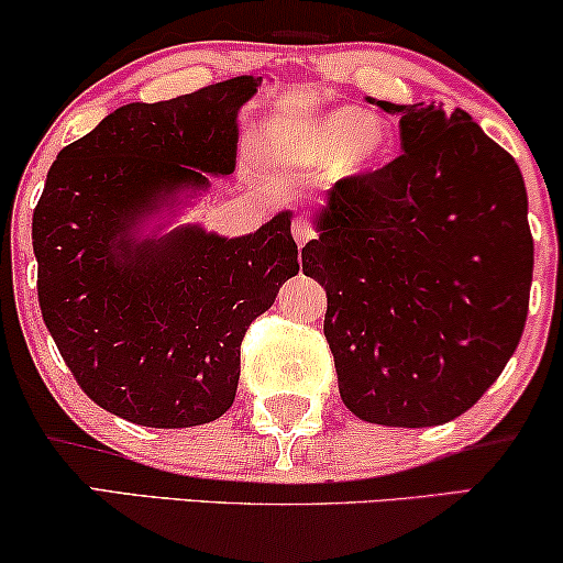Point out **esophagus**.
I'll list each match as a JSON object with an SVG mask.
<instances>
[{
    "label": "esophagus",
    "instance_id": "esophagus-1",
    "mask_svg": "<svg viewBox=\"0 0 563 563\" xmlns=\"http://www.w3.org/2000/svg\"><path fill=\"white\" fill-rule=\"evenodd\" d=\"M291 235H295L299 247H305L312 238H316V228H312V224L305 217H297L295 224H291Z\"/></svg>",
    "mask_w": 563,
    "mask_h": 563
}]
</instances>
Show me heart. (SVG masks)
Listing matches in <instances>:
<instances>
[{
    "label": "heart",
    "mask_w": 563,
    "mask_h": 563,
    "mask_svg": "<svg viewBox=\"0 0 563 563\" xmlns=\"http://www.w3.org/2000/svg\"><path fill=\"white\" fill-rule=\"evenodd\" d=\"M272 157L295 167L331 165L333 178H362L393 152L390 131L356 108L312 115L274 131L268 139Z\"/></svg>",
    "instance_id": "heart-1"
}]
</instances>
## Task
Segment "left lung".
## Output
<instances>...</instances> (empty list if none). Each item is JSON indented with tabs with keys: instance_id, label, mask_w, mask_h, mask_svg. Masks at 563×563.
Wrapping results in <instances>:
<instances>
[{
	"instance_id": "left-lung-1",
	"label": "left lung",
	"mask_w": 563,
	"mask_h": 563,
	"mask_svg": "<svg viewBox=\"0 0 563 563\" xmlns=\"http://www.w3.org/2000/svg\"><path fill=\"white\" fill-rule=\"evenodd\" d=\"M400 155L344 178L302 272L328 295L339 393L369 424L437 427L496 383L528 318L532 235L515 157L468 113L372 100Z\"/></svg>"
}]
</instances>
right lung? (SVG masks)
<instances>
[{
	"label": "right lung",
	"mask_w": 563,
	"mask_h": 563,
	"mask_svg": "<svg viewBox=\"0 0 563 563\" xmlns=\"http://www.w3.org/2000/svg\"><path fill=\"white\" fill-rule=\"evenodd\" d=\"M243 75L129 103L56 155L33 211L38 302L51 339L95 404L139 427L209 424L235 400L240 344L299 272L291 211L243 238L201 224L144 235L230 175Z\"/></svg>",
	"instance_id": "right-lung-1"
}]
</instances>
